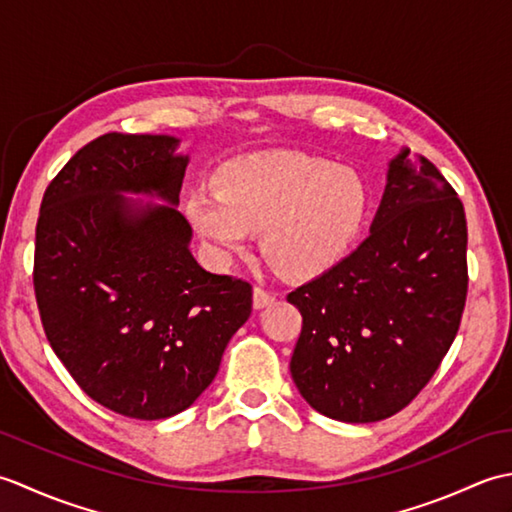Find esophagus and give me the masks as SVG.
I'll return each instance as SVG.
<instances>
[{"label":"esophagus","mask_w":512,"mask_h":512,"mask_svg":"<svg viewBox=\"0 0 512 512\" xmlns=\"http://www.w3.org/2000/svg\"><path fill=\"white\" fill-rule=\"evenodd\" d=\"M273 303H275V295H273V292H268V290L259 288V286L253 290V308H255V310L268 308V306H273Z\"/></svg>","instance_id":"1"}]
</instances>
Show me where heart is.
Here are the masks:
<instances>
[{
  "mask_svg": "<svg viewBox=\"0 0 512 512\" xmlns=\"http://www.w3.org/2000/svg\"><path fill=\"white\" fill-rule=\"evenodd\" d=\"M367 204V184L354 169L270 151L226 162L215 189L193 191L184 213L220 255L242 253L250 231H262L266 262L284 277L310 279L350 255Z\"/></svg>",
  "mask_w": 512,
  "mask_h": 512,
  "instance_id": "heart-1",
  "label": "heart"
}]
</instances>
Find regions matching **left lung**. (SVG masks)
Returning <instances> with one entry per match:
<instances>
[{"instance_id":"obj_1","label":"left lung","mask_w":512,"mask_h":512,"mask_svg":"<svg viewBox=\"0 0 512 512\" xmlns=\"http://www.w3.org/2000/svg\"><path fill=\"white\" fill-rule=\"evenodd\" d=\"M369 237L288 295L303 325L290 374L312 409L378 422L416 398L458 334L469 268L458 193L424 156L402 149Z\"/></svg>"}]
</instances>
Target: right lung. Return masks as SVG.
<instances>
[{
    "label": "right lung",
    "instance_id": "right-lung-1",
    "mask_svg": "<svg viewBox=\"0 0 512 512\" xmlns=\"http://www.w3.org/2000/svg\"><path fill=\"white\" fill-rule=\"evenodd\" d=\"M178 143L99 136L48 184L37 220L32 281L50 347L92 400L136 420L191 407L253 310L248 281L213 275L191 255L176 209L189 162Z\"/></svg>",
    "mask_w": 512,
    "mask_h": 512
}]
</instances>
